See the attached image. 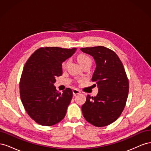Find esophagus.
<instances>
[{
    "instance_id": "1",
    "label": "esophagus",
    "mask_w": 151,
    "mask_h": 151,
    "mask_svg": "<svg viewBox=\"0 0 151 151\" xmlns=\"http://www.w3.org/2000/svg\"><path fill=\"white\" fill-rule=\"evenodd\" d=\"M72 92H73V94H74V96H76L77 94H79L81 93V91L78 89H74L72 90Z\"/></svg>"
}]
</instances>
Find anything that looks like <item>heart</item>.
<instances>
[{"label": "heart", "instance_id": "obj_1", "mask_svg": "<svg viewBox=\"0 0 151 151\" xmlns=\"http://www.w3.org/2000/svg\"><path fill=\"white\" fill-rule=\"evenodd\" d=\"M77 60H78L81 65L86 64V63H91V62H92L91 58L89 56L86 55H84V54L79 55L77 57ZM67 62L63 63L62 67L65 68L67 67Z\"/></svg>", "mask_w": 151, "mask_h": 151}]
</instances>
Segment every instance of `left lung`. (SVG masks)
<instances>
[{"label":"left lung","mask_w":151,"mask_h":151,"mask_svg":"<svg viewBox=\"0 0 151 151\" xmlns=\"http://www.w3.org/2000/svg\"><path fill=\"white\" fill-rule=\"evenodd\" d=\"M83 53L92 56L96 68L91 81L96 83V96H87L82 106L85 119L101 127L111 124L120 116L125 108L129 84L121 60L110 49L102 46L82 48Z\"/></svg>","instance_id":"left-lung-1"}]
</instances>
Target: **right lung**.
<instances>
[{"mask_svg": "<svg viewBox=\"0 0 151 151\" xmlns=\"http://www.w3.org/2000/svg\"><path fill=\"white\" fill-rule=\"evenodd\" d=\"M76 50L40 48L25 63L20 81L21 99L29 116L40 125H55L65 116L72 91L66 88L61 93L54 84L56 77L62 74V63Z\"/></svg>", "mask_w": 151, "mask_h": 151, "instance_id": "obj_1", "label": "right lung"}]
</instances>
